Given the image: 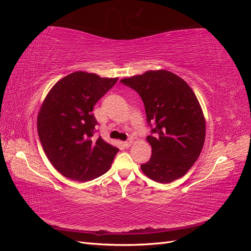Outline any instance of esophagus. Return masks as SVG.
<instances>
[{"instance_id":"obj_1","label":"esophagus","mask_w":251,"mask_h":251,"mask_svg":"<svg viewBox=\"0 0 251 251\" xmlns=\"http://www.w3.org/2000/svg\"><path fill=\"white\" fill-rule=\"evenodd\" d=\"M132 143H133V140H132V139H128V140L123 142V144H124V146H125L126 148H130V147L132 146Z\"/></svg>"}]
</instances>
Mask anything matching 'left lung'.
<instances>
[{"label":"left lung","instance_id":"8db88e82","mask_svg":"<svg viewBox=\"0 0 251 251\" xmlns=\"http://www.w3.org/2000/svg\"><path fill=\"white\" fill-rule=\"evenodd\" d=\"M120 82L137 92L144 103L150 160L140 168L150 179L170 183L189 171L199 158L205 140L201 105L186 81L168 70L147 71Z\"/></svg>","mask_w":251,"mask_h":251}]
</instances>
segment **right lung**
Masks as SVG:
<instances>
[{"label":"right lung","mask_w":251,"mask_h":251,"mask_svg":"<svg viewBox=\"0 0 251 251\" xmlns=\"http://www.w3.org/2000/svg\"><path fill=\"white\" fill-rule=\"evenodd\" d=\"M118 80L73 72L58 80L43 101L37 133L51 164L66 178L86 182L107 173L118 149L95 138L93 107Z\"/></svg>","instance_id":"1"}]
</instances>
